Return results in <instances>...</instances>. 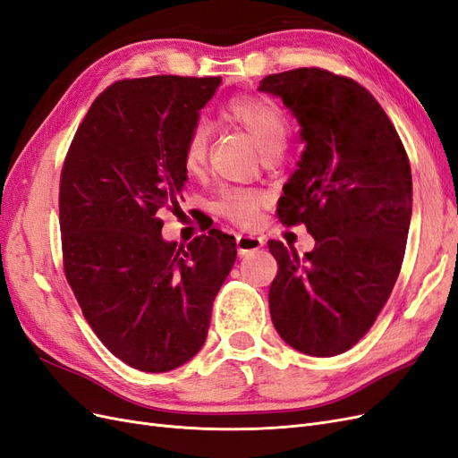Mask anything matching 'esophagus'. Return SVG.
<instances>
[{
  "label": "esophagus",
  "mask_w": 458,
  "mask_h": 458,
  "mask_svg": "<svg viewBox=\"0 0 458 458\" xmlns=\"http://www.w3.org/2000/svg\"><path fill=\"white\" fill-rule=\"evenodd\" d=\"M263 246V241L259 237H252V234H239L237 237V252L239 256H250Z\"/></svg>",
  "instance_id": "obj_1"
}]
</instances>
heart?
I'll return each mask as SVG.
<instances>
[{"mask_svg":"<svg viewBox=\"0 0 458 458\" xmlns=\"http://www.w3.org/2000/svg\"><path fill=\"white\" fill-rule=\"evenodd\" d=\"M221 116L237 123L252 137L256 147L269 157L279 152L290 133L288 116L281 105L267 99V97L239 95L233 97L221 108ZM208 147H210V130L206 123H197L189 131L183 147V168L189 175H200L208 162ZM267 199L263 192L254 189H227L221 192L216 202L217 212L241 227H252L261 208Z\"/></svg>","mask_w":458,"mask_h":458,"instance_id":"1","label":"heart"}]
</instances>
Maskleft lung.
<instances>
[{"mask_svg": "<svg viewBox=\"0 0 458 458\" xmlns=\"http://www.w3.org/2000/svg\"><path fill=\"white\" fill-rule=\"evenodd\" d=\"M301 126L298 168L276 206L283 225H306L303 258L269 241L276 276L271 321L294 350L348 352L377 321L403 263L412 210L411 164L380 103L355 80L325 68L266 76Z\"/></svg>", "mask_w": 458, "mask_h": 458, "instance_id": "8db88e82", "label": "left lung"}]
</instances>
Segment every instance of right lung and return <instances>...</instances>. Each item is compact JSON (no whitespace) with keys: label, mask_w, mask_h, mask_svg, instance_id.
I'll return each instance as SVG.
<instances>
[{"label":"right lung","mask_w":458,"mask_h":458,"mask_svg":"<svg viewBox=\"0 0 458 458\" xmlns=\"http://www.w3.org/2000/svg\"><path fill=\"white\" fill-rule=\"evenodd\" d=\"M221 78L118 80L89 106L59 185L63 267L106 350L143 372L195 357L237 258L212 229L187 248L162 239L158 210H175L187 179L183 147Z\"/></svg>","instance_id":"add662e5"}]
</instances>
